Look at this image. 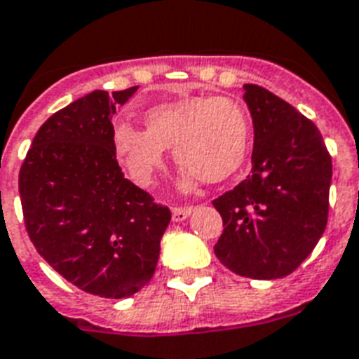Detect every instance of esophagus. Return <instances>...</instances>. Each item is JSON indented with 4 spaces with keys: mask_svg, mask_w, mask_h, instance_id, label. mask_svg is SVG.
Returning <instances> with one entry per match:
<instances>
[{
    "mask_svg": "<svg viewBox=\"0 0 359 359\" xmlns=\"http://www.w3.org/2000/svg\"><path fill=\"white\" fill-rule=\"evenodd\" d=\"M193 212L191 206H176V208H172V219L174 221H183L187 219Z\"/></svg>",
    "mask_w": 359,
    "mask_h": 359,
    "instance_id": "34e87169",
    "label": "esophagus"
}]
</instances>
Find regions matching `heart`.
Wrapping results in <instances>:
<instances>
[{"label": "heart", "instance_id": "heart-1", "mask_svg": "<svg viewBox=\"0 0 359 359\" xmlns=\"http://www.w3.org/2000/svg\"><path fill=\"white\" fill-rule=\"evenodd\" d=\"M145 126L117 123L111 130L115 157L132 182L149 187L172 147L183 164L182 187L198 180L225 182L241 168L250 145V118L236 100L196 94L157 104L145 113Z\"/></svg>", "mask_w": 359, "mask_h": 359}]
</instances>
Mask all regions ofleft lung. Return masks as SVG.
I'll return each mask as SVG.
<instances>
[{
	"label": "left lung",
	"instance_id": "obj_1",
	"mask_svg": "<svg viewBox=\"0 0 359 359\" xmlns=\"http://www.w3.org/2000/svg\"><path fill=\"white\" fill-rule=\"evenodd\" d=\"M253 121L252 174L215 198L223 234L217 259L253 280H276L303 263L327 225L333 166L320 130L285 100L244 85Z\"/></svg>",
	"mask_w": 359,
	"mask_h": 359
}]
</instances>
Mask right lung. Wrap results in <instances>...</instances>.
Wrapping results in <instances>:
<instances>
[{"label":"right lung","mask_w":359,"mask_h":359,"mask_svg":"<svg viewBox=\"0 0 359 359\" xmlns=\"http://www.w3.org/2000/svg\"><path fill=\"white\" fill-rule=\"evenodd\" d=\"M136 90H94L50 115L18 174L37 253L67 282L106 299L130 297L149 282L172 217L126 180L113 153L115 107Z\"/></svg>","instance_id":"add662e5"}]
</instances>
